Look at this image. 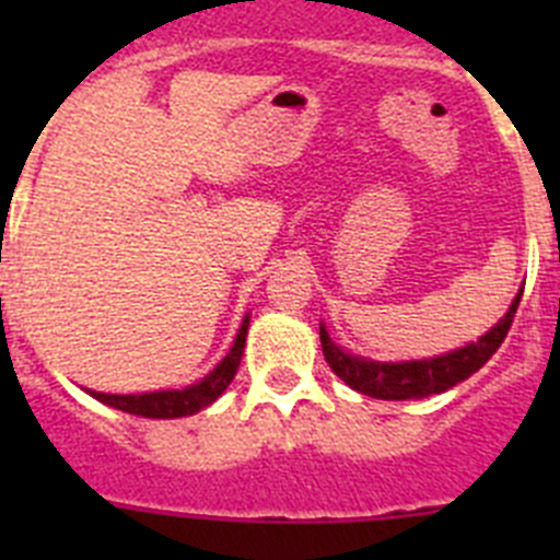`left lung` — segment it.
<instances>
[{
  "label": "left lung",
  "mask_w": 560,
  "mask_h": 560,
  "mask_svg": "<svg viewBox=\"0 0 560 560\" xmlns=\"http://www.w3.org/2000/svg\"><path fill=\"white\" fill-rule=\"evenodd\" d=\"M522 291L513 296L508 314L493 325L485 336L477 341H468L465 348L452 350V353L432 355V359H412V361H373L364 355H355L350 350L339 348L325 325H319V341H323L325 361L330 364L336 375H339L350 389L370 398L381 400H409V398H429V395H440L446 389L457 387L459 381L477 373L485 361L491 359L504 341L508 330H511L513 316H516L518 303H522Z\"/></svg>",
  "instance_id": "1"
}]
</instances>
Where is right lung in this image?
I'll return each instance as SVG.
<instances>
[{
  "mask_svg": "<svg viewBox=\"0 0 560 560\" xmlns=\"http://www.w3.org/2000/svg\"><path fill=\"white\" fill-rule=\"evenodd\" d=\"M246 330H249V314L244 316L241 330H237L235 341H232L230 353L215 364V370L205 375L201 381L190 384V387L182 389H156V393H140V395H112V393H95V389H86L92 398H97L106 407L120 409L128 415H140V418H187V415L201 412L205 407H210L212 400H219L221 393L232 384L237 373V364H241V355H244L246 345Z\"/></svg>",
  "mask_w": 560,
  "mask_h": 560,
  "instance_id": "obj_1",
  "label": "right lung"
}]
</instances>
